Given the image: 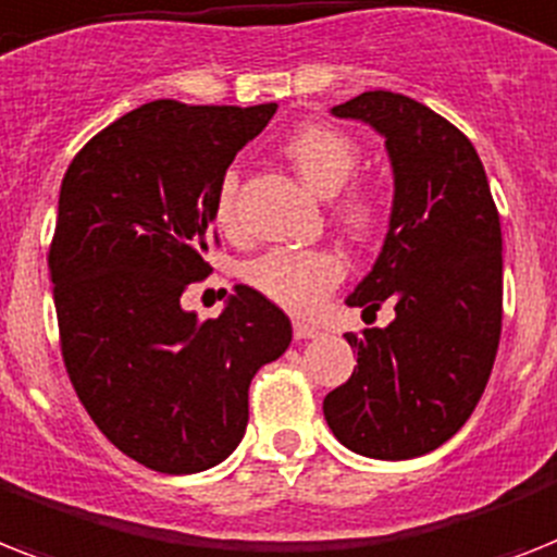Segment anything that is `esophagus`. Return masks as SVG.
I'll use <instances>...</instances> for the list:
<instances>
[{
	"label": "esophagus",
	"mask_w": 557,
	"mask_h": 557,
	"mask_svg": "<svg viewBox=\"0 0 557 557\" xmlns=\"http://www.w3.org/2000/svg\"><path fill=\"white\" fill-rule=\"evenodd\" d=\"M294 337L297 341H314V337H320V325L306 323V320H294Z\"/></svg>",
	"instance_id": "1"
}]
</instances>
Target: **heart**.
<instances>
[{
  "instance_id": "b5f03b06",
  "label": "heart",
  "mask_w": 557,
  "mask_h": 557,
  "mask_svg": "<svg viewBox=\"0 0 557 557\" xmlns=\"http://www.w3.org/2000/svg\"><path fill=\"white\" fill-rule=\"evenodd\" d=\"M283 157L292 162L302 183L320 197H337V214L355 234L372 232L381 216V206L369 188H346L357 165L360 148L355 139L332 125L309 122L294 128L283 139ZM234 202H237V171H228L216 188L214 216L223 228H234ZM346 274L343 257L332 248H271L246 265V283L280 309L309 314L323 302Z\"/></svg>"
}]
</instances>
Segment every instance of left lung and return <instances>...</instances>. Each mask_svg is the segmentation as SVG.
I'll return each instance as SVG.
<instances>
[{
    "instance_id": "left-lung-1",
    "label": "left lung",
    "mask_w": 557,
    "mask_h": 557,
    "mask_svg": "<svg viewBox=\"0 0 557 557\" xmlns=\"http://www.w3.org/2000/svg\"><path fill=\"white\" fill-rule=\"evenodd\" d=\"M332 114L366 122L386 139L395 180L388 232L346 306L374 318L392 302L395 320L346 334L357 366L325 395V423L366 458H420L467 423L498 355V208L474 146L432 108L366 90Z\"/></svg>"
}]
</instances>
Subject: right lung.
Returning a JSON list of instances; mask_svg holds the SVG:
<instances>
[{
    "label": "right lung",
    "mask_w": 557,
    "mask_h": 557,
    "mask_svg": "<svg viewBox=\"0 0 557 557\" xmlns=\"http://www.w3.org/2000/svg\"><path fill=\"white\" fill-rule=\"evenodd\" d=\"M274 111L157 99L99 131L59 188L48 265L67 377L99 432L153 472L223 463L251 377L292 343L255 288L234 286L214 320L180 302L211 271L216 188Z\"/></svg>",
    "instance_id": "1"
}]
</instances>
